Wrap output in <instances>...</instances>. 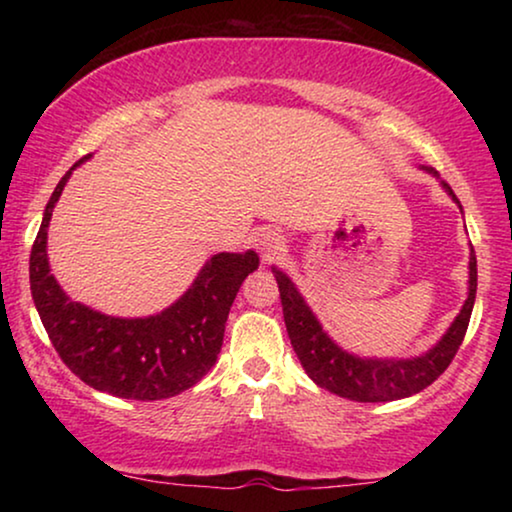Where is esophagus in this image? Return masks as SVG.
I'll return each mask as SVG.
<instances>
[{
    "instance_id": "obj_1",
    "label": "esophagus",
    "mask_w": 512,
    "mask_h": 512,
    "mask_svg": "<svg viewBox=\"0 0 512 512\" xmlns=\"http://www.w3.org/2000/svg\"><path fill=\"white\" fill-rule=\"evenodd\" d=\"M256 247L261 251L265 263L277 261V258L286 251L284 235L277 233V230H263V233H258L256 237Z\"/></svg>"
}]
</instances>
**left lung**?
Returning a JSON list of instances; mask_svg holds the SVG:
<instances>
[{
  "label": "left lung",
  "instance_id": "1",
  "mask_svg": "<svg viewBox=\"0 0 512 512\" xmlns=\"http://www.w3.org/2000/svg\"><path fill=\"white\" fill-rule=\"evenodd\" d=\"M424 170L433 174V177H438L433 167H424ZM440 184H443L445 191L459 205L452 188L445 181H440ZM272 272H275V279L279 284L286 331H289L293 352L298 354L305 373L321 389L359 403L398 401V398L419 394V391L436 382L445 373V368L452 363L461 342H464L475 303V289H478V261H475V251L471 247V261H468V298L443 338L429 352L422 356H412V359H361V356L345 352V349L328 338V333L321 328L303 296H300L296 286H293L291 279L282 270L272 268Z\"/></svg>",
  "mask_w": 512,
  "mask_h": 512
}]
</instances>
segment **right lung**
<instances>
[{
    "mask_svg": "<svg viewBox=\"0 0 512 512\" xmlns=\"http://www.w3.org/2000/svg\"><path fill=\"white\" fill-rule=\"evenodd\" d=\"M72 170L55 186L30 254L32 298L55 352L88 387L118 398L160 401L191 389L216 363L230 305L258 268V254L212 256L191 289L153 317L121 319L90 310L60 289L46 254L48 221Z\"/></svg>",
    "mask_w": 512,
    "mask_h": 512,
    "instance_id": "obj_1",
    "label": "right lung"
}]
</instances>
